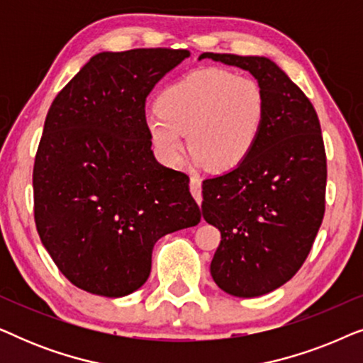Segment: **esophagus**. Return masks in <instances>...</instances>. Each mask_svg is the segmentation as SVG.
<instances>
[{
	"label": "esophagus",
	"mask_w": 363,
	"mask_h": 363,
	"mask_svg": "<svg viewBox=\"0 0 363 363\" xmlns=\"http://www.w3.org/2000/svg\"><path fill=\"white\" fill-rule=\"evenodd\" d=\"M190 191H191L193 198L196 200L198 205H201V200H203V196H201V180L198 177L190 178Z\"/></svg>",
	"instance_id": "34e87169"
}]
</instances>
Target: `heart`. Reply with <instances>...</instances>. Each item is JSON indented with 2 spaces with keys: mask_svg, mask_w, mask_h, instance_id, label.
I'll list each match as a JSON object with an SVG mask.
<instances>
[{
  "mask_svg": "<svg viewBox=\"0 0 363 363\" xmlns=\"http://www.w3.org/2000/svg\"><path fill=\"white\" fill-rule=\"evenodd\" d=\"M157 104L145 113V125L160 162L177 167L186 135L193 163L215 172L233 170L251 155L267 113L266 92L255 77L218 67L172 82Z\"/></svg>",
  "mask_w": 363,
  "mask_h": 363,
  "instance_id": "b5f03b06",
  "label": "heart"
}]
</instances>
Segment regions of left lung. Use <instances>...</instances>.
I'll use <instances>...</instances> for the list:
<instances>
[{"instance_id":"8db88e82","label":"left lung","mask_w":363,"mask_h":363,"mask_svg":"<svg viewBox=\"0 0 363 363\" xmlns=\"http://www.w3.org/2000/svg\"><path fill=\"white\" fill-rule=\"evenodd\" d=\"M251 72L267 97L266 122L240 167L203 182L201 211L221 233L213 281L257 297L286 284L309 255L325 211L327 163L320 123L306 94L262 56L203 52Z\"/></svg>"}]
</instances>
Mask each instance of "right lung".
<instances>
[{"instance_id":"right-lung-1","label":"right lung","mask_w":363,"mask_h":363,"mask_svg":"<svg viewBox=\"0 0 363 363\" xmlns=\"http://www.w3.org/2000/svg\"><path fill=\"white\" fill-rule=\"evenodd\" d=\"M186 49L104 51L49 107L33 170L34 221L79 289L123 297L145 284L155 242L196 226L185 173L152 152L145 99Z\"/></svg>"}]
</instances>
